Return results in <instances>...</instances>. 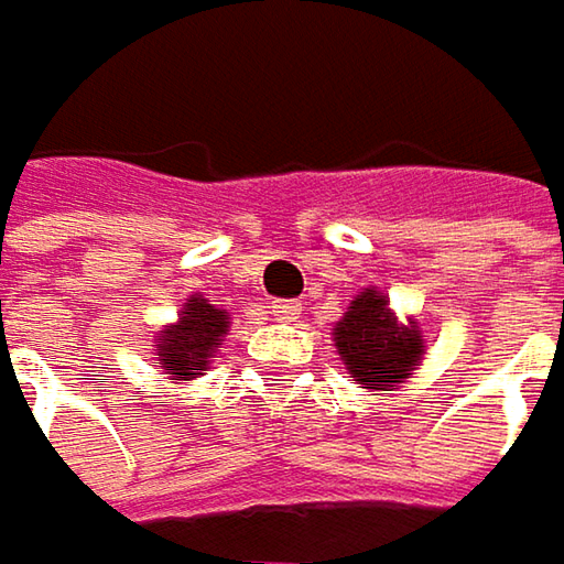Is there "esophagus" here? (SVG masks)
<instances>
[{"instance_id": "1", "label": "esophagus", "mask_w": 564, "mask_h": 564, "mask_svg": "<svg viewBox=\"0 0 564 564\" xmlns=\"http://www.w3.org/2000/svg\"><path fill=\"white\" fill-rule=\"evenodd\" d=\"M272 315L279 317V321H292V317L302 315V302H275Z\"/></svg>"}]
</instances>
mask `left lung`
<instances>
[{
    "label": "left lung",
    "instance_id": "left-lung-1",
    "mask_svg": "<svg viewBox=\"0 0 564 564\" xmlns=\"http://www.w3.org/2000/svg\"><path fill=\"white\" fill-rule=\"evenodd\" d=\"M334 347L360 387L383 392L405 383L412 370L422 367L425 337L415 317H395L383 292L364 289L337 321Z\"/></svg>",
    "mask_w": 564,
    "mask_h": 564
}]
</instances>
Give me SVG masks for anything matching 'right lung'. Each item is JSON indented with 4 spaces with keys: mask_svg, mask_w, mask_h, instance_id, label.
<instances>
[{
    "mask_svg": "<svg viewBox=\"0 0 564 564\" xmlns=\"http://www.w3.org/2000/svg\"><path fill=\"white\" fill-rule=\"evenodd\" d=\"M227 327L230 317L224 308L210 305L200 295H191L181 308V317L169 324L155 340L162 370H169L172 380L200 377V370H207L210 357L217 354V344L224 340Z\"/></svg>",
    "mask_w": 564,
    "mask_h": 564,
    "instance_id": "obj_1",
    "label": "right lung"
}]
</instances>
